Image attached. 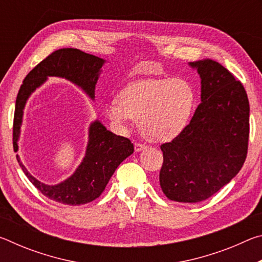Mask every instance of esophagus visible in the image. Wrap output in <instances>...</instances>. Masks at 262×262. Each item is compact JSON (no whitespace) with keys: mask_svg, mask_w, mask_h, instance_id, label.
I'll use <instances>...</instances> for the list:
<instances>
[{"mask_svg":"<svg viewBox=\"0 0 262 262\" xmlns=\"http://www.w3.org/2000/svg\"><path fill=\"white\" fill-rule=\"evenodd\" d=\"M134 147H135V151L139 152V151H142V150H144L145 148H147V144L139 143V142H137V143H135Z\"/></svg>","mask_w":262,"mask_h":262,"instance_id":"esophagus-1","label":"esophagus"}]
</instances>
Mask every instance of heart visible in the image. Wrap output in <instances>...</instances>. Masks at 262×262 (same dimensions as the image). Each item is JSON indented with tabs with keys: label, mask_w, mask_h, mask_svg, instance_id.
<instances>
[{
	"label": "heart",
	"mask_w": 262,
	"mask_h": 262,
	"mask_svg": "<svg viewBox=\"0 0 262 262\" xmlns=\"http://www.w3.org/2000/svg\"><path fill=\"white\" fill-rule=\"evenodd\" d=\"M194 105L195 91L187 79L155 78L128 84L118 100L104 106V113L118 127L134 120L148 139L168 141L187 125Z\"/></svg>",
	"instance_id": "b5f03b06"
}]
</instances>
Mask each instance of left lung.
Returning <instances> with one entry per match:
<instances>
[{"mask_svg":"<svg viewBox=\"0 0 262 262\" xmlns=\"http://www.w3.org/2000/svg\"><path fill=\"white\" fill-rule=\"evenodd\" d=\"M201 77V103L192 120L163 143L159 183L167 199L200 202L231 181L247 156L250 104L243 84L210 59L189 63Z\"/></svg>","mask_w":262,"mask_h":262,"instance_id":"left-lung-1","label":"left lung"}]
</instances>
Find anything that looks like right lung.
Segmentation results:
<instances>
[{"label":"right lung","instance_id":"add662e5","mask_svg":"<svg viewBox=\"0 0 262 262\" xmlns=\"http://www.w3.org/2000/svg\"><path fill=\"white\" fill-rule=\"evenodd\" d=\"M105 60L88 54L76 48H61L53 52L26 75L17 95L12 144L18 150V141L23 110L30 95L46 81L48 76L63 77L81 86L91 99L95 98V88L100 68ZM134 152V145L123 136H118L106 129L99 121L89 128V142L85 157L75 173L63 183L46 185L29 173L19 156L16 155L21 170L40 192L53 201L69 206L85 205L96 200L104 192L111 177L122 161Z\"/></svg>","mask_w":262,"mask_h":262}]
</instances>
